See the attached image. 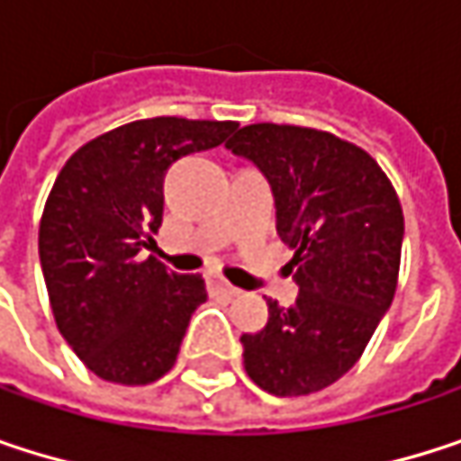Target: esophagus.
<instances>
[{"label": "esophagus", "instance_id": "esophagus-1", "mask_svg": "<svg viewBox=\"0 0 461 461\" xmlns=\"http://www.w3.org/2000/svg\"><path fill=\"white\" fill-rule=\"evenodd\" d=\"M213 288H216V291H221L224 296H240V288H234V285H230V283H227V280H221V277H216V280H213Z\"/></svg>", "mask_w": 461, "mask_h": 461}]
</instances>
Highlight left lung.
I'll return each instance as SVG.
<instances>
[{
    "label": "left lung",
    "instance_id": "left-lung-1",
    "mask_svg": "<svg viewBox=\"0 0 461 461\" xmlns=\"http://www.w3.org/2000/svg\"><path fill=\"white\" fill-rule=\"evenodd\" d=\"M227 149L269 181L277 234L296 253L294 307L242 333L248 376L267 393L310 395L341 379L393 304L403 211L390 178L360 146L296 125L240 128Z\"/></svg>",
    "mask_w": 461,
    "mask_h": 461
}]
</instances>
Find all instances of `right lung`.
<instances>
[{"label":"right lung","mask_w":461,"mask_h":461,"mask_svg":"<svg viewBox=\"0 0 461 461\" xmlns=\"http://www.w3.org/2000/svg\"><path fill=\"white\" fill-rule=\"evenodd\" d=\"M234 122L154 117L85 143L58 173L40 224V261L60 336L114 384H149L178 355L208 299L200 275H178L143 250L162 224L167 167L213 149Z\"/></svg>","instance_id":"1"}]
</instances>
